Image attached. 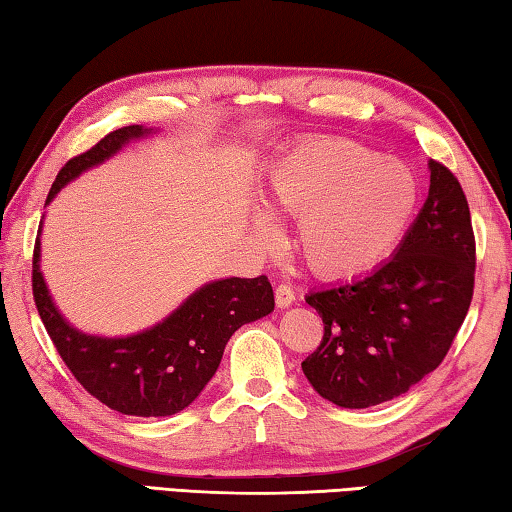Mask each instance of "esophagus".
I'll use <instances>...</instances> for the list:
<instances>
[{"mask_svg": "<svg viewBox=\"0 0 512 512\" xmlns=\"http://www.w3.org/2000/svg\"><path fill=\"white\" fill-rule=\"evenodd\" d=\"M293 300H296V296H293V289L289 287V284H277L275 287V305L280 309H287L293 305Z\"/></svg>", "mask_w": 512, "mask_h": 512, "instance_id": "obj_1", "label": "esophagus"}]
</instances>
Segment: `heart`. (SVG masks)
<instances>
[{
	"mask_svg": "<svg viewBox=\"0 0 512 512\" xmlns=\"http://www.w3.org/2000/svg\"><path fill=\"white\" fill-rule=\"evenodd\" d=\"M273 212L300 219L298 248L311 271L348 277L368 271L402 237L418 201L411 169L343 137L298 144L266 183ZM259 237L275 239L273 216L255 214Z\"/></svg>",
	"mask_w": 512,
	"mask_h": 512,
	"instance_id": "1",
	"label": "heart"
}]
</instances>
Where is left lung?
<instances>
[{
    "label": "left lung",
    "mask_w": 512,
    "mask_h": 512,
    "mask_svg": "<svg viewBox=\"0 0 512 512\" xmlns=\"http://www.w3.org/2000/svg\"><path fill=\"white\" fill-rule=\"evenodd\" d=\"M429 171L427 201L391 259L305 298L325 334L302 372L323 400L343 409L395 400L436 370L470 309V207L452 171L433 160Z\"/></svg>",
    "instance_id": "1"
}]
</instances>
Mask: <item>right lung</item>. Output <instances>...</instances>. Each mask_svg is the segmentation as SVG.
Listing matches in <instances>:
<instances>
[{"instance_id":"obj_1","label":"right lung","mask_w":512,"mask_h":512,"mask_svg":"<svg viewBox=\"0 0 512 512\" xmlns=\"http://www.w3.org/2000/svg\"><path fill=\"white\" fill-rule=\"evenodd\" d=\"M151 135H158V128L124 126L69 160L51 185L45 207L81 173ZM40 235L42 221L33 250V298L47 334L85 391L124 415L164 418L187 409L214 377L230 336L241 325L268 316L275 307L266 275L221 277L189 293L169 316L142 332L128 336L81 332L60 314L51 298L40 271Z\"/></svg>"}]
</instances>
